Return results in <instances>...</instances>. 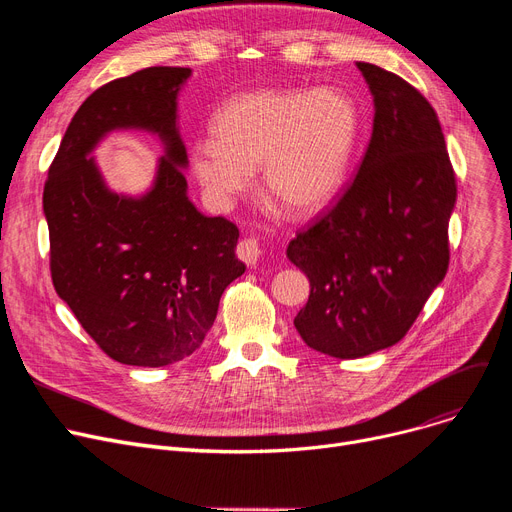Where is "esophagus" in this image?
<instances>
[{"instance_id": "1", "label": "esophagus", "mask_w": 512, "mask_h": 512, "mask_svg": "<svg viewBox=\"0 0 512 512\" xmlns=\"http://www.w3.org/2000/svg\"><path fill=\"white\" fill-rule=\"evenodd\" d=\"M236 255H238V259H240V261H245L247 265L255 267V265L259 263V257H261V247H259V242H257L255 238H245V240H240V242H238V247H236Z\"/></svg>"}]
</instances>
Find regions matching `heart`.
<instances>
[{"label":"heart","mask_w":512,"mask_h":512,"mask_svg":"<svg viewBox=\"0 0 512 512\" xmlns=\"http://www.w3.org/2000/svg\"><path fill=\"white\" fill-rule=\"evenodd\" d=\"M357 130V107L338 89L249 91L215 114V139L193 143L191 170L207 199L228 209L261 166L267 195L294 215H309L338 193Z\"/></svg>","instance_id":"obj_1"}]
</instances>
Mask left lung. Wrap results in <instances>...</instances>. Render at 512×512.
Instances as JSON below:
<instances>
[{
    "instance_id": "1",
    "label": "left lung",
    "mask_w": 512,
    "mask_h": 512,
    "mask_svg": "<svg viewBox=\"0 0 512 512\" xmlns=\"http://www.w3.org/2000/svg\"><path fill=\"white\" fill-rule=\"evenodd\" d=\"M373 132L338 203L299 232L288 259L309 278L294 328L313 351L359 359L405 338L448 270L456 178L440 120L400 76L357 62Z\"/></svg>"
}]
</instances>
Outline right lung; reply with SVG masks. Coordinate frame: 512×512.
Returning a JSON list of instances; mask_svg holds the SVG:
<instances>
[{"label":"right lung","instance_id":"1","mask_svg":"<svg viewBox=\"0 0 512 512\" xmlns=\"http://www.w3.org/2000/svg\"><path fill=\"white\" fill-rule=\"evenodd\" d=\"M191 68L153 66L85 99L49 166L43 213L51 280L101 351L124 365L164 367L193 355L226 286L245 274L238 228L186 195L178 93ZM114 129L157 133L167 151L141 198L106 188L94 158Z\"/></svg>","mask_w":512,"mask_h":512}]
</instances>
